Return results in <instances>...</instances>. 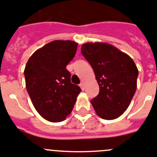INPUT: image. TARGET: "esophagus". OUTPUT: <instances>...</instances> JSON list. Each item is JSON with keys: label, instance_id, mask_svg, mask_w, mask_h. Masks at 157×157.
Listing matches in <instances>:
<instances>
[{"label": "esophagus", "instance_id": "obj_1", "mask_svg": "<svg viewBox=\"0 0 157 157\" xmlns=\"http://www.w3.org/2000/svg\"><path fill=\"white\" fill-rule=\"evenodd\" d=\"M80 88H81L82 90H84V87H85V84H84V82H81V83H80Z\"/></svg>", "mask_w": 157, "mask_h": 157}]
</instances>
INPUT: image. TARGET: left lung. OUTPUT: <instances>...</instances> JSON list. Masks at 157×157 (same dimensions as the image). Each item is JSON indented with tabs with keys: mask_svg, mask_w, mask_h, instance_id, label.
Returning <instances> with one entry per match:
<instances>
[{
	"mask_svg": "<svg viewBox=\"0 0 157 157\" xmlns=\"http://www.w3.org/2000/svg\"><path fill=\"white\" fill-rule=\"evenodd\" d=\"M81 53L92 67L100 87L90 100L96 113L114 120L127 110L136 90L138 69L133 59L106 43H86Z\"/></svg>",
	"mask_w": 157,
	"mask_h": 157,
	"instance_id": "8db88e82",
	"label": "left lung"
}]
</instances>
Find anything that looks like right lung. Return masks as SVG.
<instances>
[{
    "label": "right lung",
    "instance_id": "right-lung-1",
    "mask_svg": "<svg viewBox=\"0 0 157 157\" xmlns=\"http://www.w3.org/2000/svg\"><path fill=\"white\" fill-rule=\"evenodd\" d=\"M78 44L54 40L36 50L25 69L26 88L33 106L50 122L63 121L70 115L81 91L71 82L66 67L75 56Z\"/></svg>",
    "mask_w": 157,
    "mask_h": 157
}]
</instances>
